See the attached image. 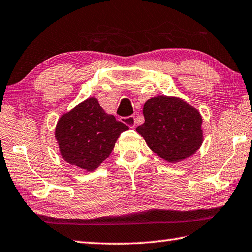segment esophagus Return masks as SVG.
Segmentation results:
<instances>
[{
	"mask_svg": "<svg viewBox=\"0 0 252 252\" xmlns=\"http://www.w3.org/2000/svg\"><path fill=\"white\" fill-rule=\"evenodd\" d=\"M121 121L123 123H126L127 126L130 127H134L135 126V117L134 116H129V117H123Z\"/></svg>",
	"mask_w": 252,
	"mask_h": 252,
	"instance_id": "obj_1",
	"label": "esophagus"
}]
</instances>
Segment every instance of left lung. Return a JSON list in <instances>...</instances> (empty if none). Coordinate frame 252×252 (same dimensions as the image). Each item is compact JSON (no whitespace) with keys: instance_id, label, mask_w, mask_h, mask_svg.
<instances>
[{"instance_id":"obj_1","label":"left lung","mask_w":252,"mask_h":252,"mask_svg":"<svg viewBox=\"0 0 252 252\" xmlns=\"http://www.w3.org/2000/svg\"><path fill=\"white\" fill-rule=\"evenodd\" d=\"M144 123L136 131L150 149L167 161L176 162L194 154L203 141L200 112L178 98L149 99L143 108Z\"/></svg>"}]
</instances>
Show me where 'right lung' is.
<instances>
[{"label":"right lung","instance_id":"right-lung-1","mask_svg":"<svg viewBox=\"0 0 252 252\" xmlns=\"http://www.w3.org/2000/svg\"><path fill=\"white\" fill-rule=\"evenodd\" d=\"M127 129L103 111L96 98H88L59 119L56 139L64 160L93 171L110 155L117 139Z\"/></svg>","mask_w":252,"mask_h":252}]
</instances>
